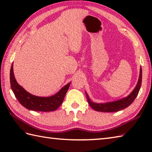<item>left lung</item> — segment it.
I'll use <instances>...</instances> for the list:
<instances>
[{
    "instance_id": "1",
    "label": "left lung",
    "mask_w": 152,
    "mask_h": 152,
    "mask_svg": "<svg viewBox=\"0 0 152 152\" xmlns=\"http://www.w3.org/2000/svg\"><path fill=\"white\" fill-rule=\"evenodd\" d=\"M142 83V68L140 69V74L139 78L137 82V86H135L133 91H132L129 95L126 97L117 100L115 101L105 102V103H96L93 102L89 99L88 93L86 92L87 100L89 103V106L98 112H115L118 111H120L121 110H124L131 105L133 102L136 99L137 96L138 94V92L140 91V87Z\"/></svg>"
}]
</instances>
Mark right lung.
<instances>
[{"label":"right lung","mask_w":152,"mask_h":152,"mask_svg":"<svg viewBox=\"0 0 152 152\" xmlns=\"http://www.w3.org/2000/svg\"><path fill=\"white\" fill-rule=\"evenodd\" d=\"M10 86L13 93L19 103L28 110L37 112L55 111L62 104L70 82L63 86L59 91L50 96H38L32 95L19 85L15 78L13 63L10 73Z\"/></svg>","instance_id":"obj_1"}]
</instances>
